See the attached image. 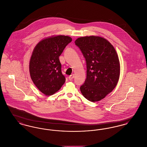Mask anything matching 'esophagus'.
I'll return each mask as SVG.
<instances>
[{"label": "esophagus", "instance_id": "obj_1", "mask_svg": "<svg viewBox=\"0 0 147 147\" xmlns=\"http://www.w3.org/2000/svg\"><path fill=\"white\" fill-rule=\"evenodd\" d=\"M74 78V74H73L70 75V76H69V79H70V80H72Z\"/></svg>", "mask_w": 147, "mask_h": 147}]
</instances>
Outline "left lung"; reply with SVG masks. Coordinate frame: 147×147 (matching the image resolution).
<instances>
[{"instance_id": "8db88e82", "label": "left lung", "mask_w": 147, "mask_h": 147, "mask_svg": "<svg viewBox=\"0 0 147 147\" xmlns=\"http://www.w3.org/2000/svg\"><path fill=\"white\" fill-rule=\"evenodd\" d=\"M75 43L86 63V79L80 88L81 92L90 101H100L118 83L120 65L117 52L110 42L99 36L79 37Z\"/></svg>"}]
</instances>
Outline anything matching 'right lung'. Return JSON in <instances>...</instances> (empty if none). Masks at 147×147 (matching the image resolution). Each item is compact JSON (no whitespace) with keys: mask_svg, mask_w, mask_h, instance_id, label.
I'll list each match as a JSON object with an SVG mask.
<instances>
[{"mask_svg":"<svg viewBox=\"0 0 147 147\" xmlns=\"http://www.w3.org/2000/svg\"><path fill=\"white\" fill-rule=\"evenodd\" d=\"M71 41L68 36H52L38 42L34 49L29 64L30 77L38 89L47 96L58 91L65 82L59 57Z\"/></svg>","mask_w":147,"mask_h":147,"instance_id":"obj_1","label":"right lung"}]
</instances>
